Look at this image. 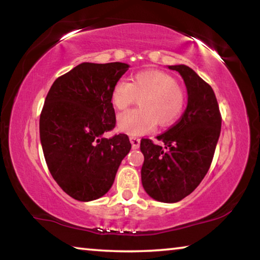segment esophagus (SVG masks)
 <instances>
[{
  "instance_id": "34e87169",
  "label": "esophagus",
  "mask_w": 260,
  "mask_h": 260,
  "mask_svg": "<svg viewBox=\"0 0 260 260\" xmlns=\"http://www.w3.org/2000/svg\"><path fill=\"white\" fill-rule=\"evenodd\" d=\"M129 140H131L132 146H133V149H138L140 147L141 140L138 138V136H131Z\"/></svg>"
}]
</instances>
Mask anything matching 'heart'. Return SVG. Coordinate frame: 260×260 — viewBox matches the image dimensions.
<instances>
[{
    "label": "heart",
    "instance_id": "heart-1",
    "mask_svg": "<svg viewBox=\"0 0 260 260\" xmlns=\"http://www.w3.org/2000/svg\"><path fill=\"white\" fill-rule=\"evenodd\" d=\"M138 99L139 110L126 112L118 118V127L131 135L146 134L156 124L167 127L177 121L186 107V93L170 74L148 70L136 73L131 82L118 81L111 91V102L119 111H125Z\"/></svg>",
    "mask_w": 260,
    "mask_h": 260
}]
</instances>
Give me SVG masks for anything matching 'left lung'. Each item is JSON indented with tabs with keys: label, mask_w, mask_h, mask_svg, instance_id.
Here are the masks:
<instances>
[{
	"label": "left lung",
	"mask_w": 260,
	"mask_h": 260,
	"mask_svg": "<svg viewBox=\"0 0 260 260\" xmlns=\"http://www.w3.org/2000/svg\"><path fill=\"white\" fill-rule=\"evenodd\" d=\"M183 78L188 105L181 118L157 140H141V178L153 200L175 203L191 193L208 173L221 129V113L208 82L186 65L169 67Z\"/></svg>",
	"instance_id": "obj_1"
}]
</instances>
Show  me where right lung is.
<instances>
[{
	"label": "right lung",
	"mask_w": 260,
	"mask_h": 260,
	"mask_svg": "<svg viewBox=\"0 0 260 260\" xmlns=\"http://www.w3.org/2000/svg\"><path fill=\"white\" fill-rule=\"evenodd\" d=\"M128 64L82 63L58 77L40 114L43 155L52 178L74 200L109 191L132 144L126 134L103 138L116 127L113 86Z\"/></svg>",
	"instance_id": "1"
}]
</instances>
